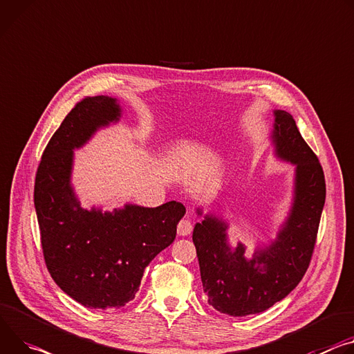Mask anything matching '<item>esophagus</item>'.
Listing matches in <instances>:
<instances>
[{"label":"esophagus","mask_w":354,"mask_h":354,"mask_svg":"<svg viewBox=\"0 0 354 354\" xmlns=\"http://www.w3.org/2000/svg\"><path fill=\"white\" fill-rule=\"evenodd\" d=\"M192 230H194V226H192V221L189 218H182L178 224V234L185 237V236H189L192 233Z\"/></svg>","instance_id":"obj_1"}]
</instances>
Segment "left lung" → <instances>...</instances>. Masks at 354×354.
<instances>
[{
  "label": "left lung",
  "mask_w": 354,
  "mask_h": 354,
  "mask_svg": "<svg viewBox=\"0 0 354 354\" xmlns=\"http://www.w3.org/2000/svg\"><path fill=\"white\" fill-rule=\"evenodd\" d=\"M271 141L275 156L295 165L291 210L277 239L247 259L245 247L229 243V224L205 214L194 229L201 278L209 305L230 316L267 310L282 301L305 275L325 206L326 183L319 159L302 138L294 117L274 110ZM196 213L203 214L198 207Z\"/></svg>",
  "instance_id": "1"
}]
</instances>
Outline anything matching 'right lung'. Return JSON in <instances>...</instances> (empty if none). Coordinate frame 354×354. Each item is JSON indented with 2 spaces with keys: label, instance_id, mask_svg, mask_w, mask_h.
Listing matches in <instances>:
<instances>
[{
  "label": "right lung",
  "instance_id": "add662e5",
  "mask_svg": "<svg viewBox=\"0 0 354 354\" xmlns=\"http://www.w3.org/2000/svg\"><path fill=\"white\" fill-rule=\"evenodd\" d=\"M120 117L117 99L109 95L79 102L48 142L35 178L34 202L48 271L63 292L91 309L120 308L136 298L145 267L174 243L186 213L175 201L158 207L125 205L104 213L80 206L72 186L73 151Z\"/></svg>",
  "mask_w": 354,
  "mask_h": 354
}]
</instances>
